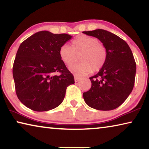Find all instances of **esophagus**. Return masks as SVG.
I'll return each instance as SVG.
<instances>
[{
  "label": "esophagus",
  "mask_w": 149,
  "mask_h": 149,
  "mask_svg": "<svg viewBox=\"0 0 149 149\" xmlns=\"http://www.w3.org/2000/svg\"><path fill=\"white\" fill-rule=\"evenodd\" d=\"M74 79H75V82H78L81 79V78L79 77H77V76H75Z\"/></svg>",
  "instance_id": "1"
}]
</instances>
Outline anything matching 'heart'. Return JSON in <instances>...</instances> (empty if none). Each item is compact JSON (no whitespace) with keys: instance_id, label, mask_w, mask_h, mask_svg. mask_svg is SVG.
Segmentation results:
<instances>
[{"instance_id":"b5f03b06","label":"heart","mask_w":149,"mask_h":149,"mask_svg":"<svg viewBox=\"0 0 149 149\" xmlns=\"http://www.w3.org/2000/svg\"><path fill=\"white\" fill-rule=\"evenodd\" d=\"M79 56L80 63L70 68V70L78 76L97 72L102 68L107 59V50L104 45L95 37L80 35L71 42V47L62 45L59 49V56L68 66L75 62Z\"/></svg>"}]
</instances>
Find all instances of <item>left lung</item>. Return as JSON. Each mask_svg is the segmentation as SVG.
Masks as SVG:
<instances>
[{"instance_id":"obj_1","label":"left lung","mask_w":149,"mask_h":149,"mask_svg":"<svg viewBox=\"0 0 149 149\" xmlns=\"http://www.w3.org/2000/svg\"><path fill=\"white\" fill-rule=\"evenodd\" d=\"M102 42L107 59L97 74L89 77L91 87L83 97L89 107L99 110L116 109L127 99L135 84L136 63L124 40L104 29L84 31Z\"/></svg>"}]
</instances>
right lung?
<instances>
[{"instance_id": "obj_1", "label": "right lung", "mask_w": 149, "mask_h": 149, "mask_svg": "<svg viewBox=\"0 0 149 149\" xmlns=\"http://www.w3.org/2000/svg\"><path fill=\"white\" fill-rule=\"evenodd\" d=\"M72 38L68 34L41 31L19 45L13 65L17 97L26 107L44 112L61 104L74 77L59 56V49ZM59 72L60 75L55 74Z\"/></svg>"}]
</instances>
